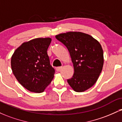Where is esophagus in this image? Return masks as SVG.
<instances>
[{"mask_svg":"<svg viewBox=\"0 0 122 122\" xmlns=\"http://www.w3.org/2000/svg\"><path fill=\"white\" fill-rule=\"evenodd\" d=\"M62 68V66H58V67H57L56 68V71L57 72H59V71L61 70V68Z\"/></svg>","mask_w":122,"mask_h":122,"instance_id":"1","label":"esophagus"}]
</instances>
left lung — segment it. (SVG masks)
<instances>
[{
  "mask_svg": "<svg viewBox=\"0 0 122 122\" xmlns=\"http://www.w3.org/2000/svg\"><path fill=\"white\" fill-rule=\"evenodd\" d=\"M67 47L73 64L74 74L67 80L76 92H81L97 81L104 64L103 50L100 43L90 35L69 31L56 36Z\"/></svg>",
  "mask_w": 122,
  "mask_h": 122,
  "instance_id": "8db88e82",
  "label": "left lung"
}]
</instances>
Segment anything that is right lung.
Wrapping results in <instances>:
<instances>
[{"mask_svg":"<svg viewBox=\"0 0 122 122\" xmlns=\"http://www.w3.org/2000/svg\"><path fill=\"white\" fill-rule=\"evenodd\" d=\"M50 38H38L23 42L12 54L11 65L15 78L23 87L35 93L43 92L55 73L47 53Z\"/></svg>","mask_w":122,"mask_h":122,"instance_id":"1","label":"right lung"}]
</instances>
